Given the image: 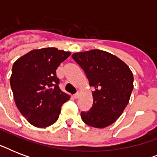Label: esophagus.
I'll return each instance as SVG.
<instances>
[{
    "instance_id": "obj_1",
    "label": "esophagus",
    "mask_w": 157,
    "mask_h": 157,
    "mask_svg": "<svg viewBox=\"0 0 157 157\" xmlns=\"http://www.w3.org/2000/svg\"><path fill=\"white\" fill-rule=\"evenodd\" d=\"M79 96H80V94L76 93V94H74V95H73V98H78Z\"/></svg>"
}]
</instances>
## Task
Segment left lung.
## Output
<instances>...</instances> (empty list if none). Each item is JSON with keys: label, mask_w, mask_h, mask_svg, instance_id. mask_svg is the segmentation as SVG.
<instances>
[{"label": "left lung", "mask_w": 157, "mask_h": 157, "mask_svg": "<svg viewBox=\"0 0 157 157\" xmlns=\"http://www.w3.org/2000/svg\"><path fill=\"white\" fill-rule=\"evenodd\" d=\"M72 58L84 70L92 91L93 105L81 112L86 124L105 128L117 121L129 103L134 88L129 67L113 54L100 50L75 53Z\"/></svg>", "instance_id": "8db88e82"}]
</instances>
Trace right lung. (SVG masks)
I'll use <instances>...</instances> for the list:
<instances>
[{
	"label": "right lung",
	"mask_w": 157,
	"mask_h": 157,
	"mask_svg": "<svg viewBox=\"0 0 157 157\" xmlns=\"http://www.w3.org/2000/svg\"><path fill=\"white\" fill-rule=\"evenodd\" d=\"M71 55L57 48L33 50L12 67L10 86L16 106L31 124L45 128L57 121L70 96L59 89L56 69Z\"/></svg>",
	"instance_id": "right-lung-1"
}]
</instances>
